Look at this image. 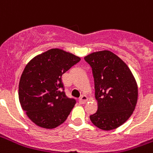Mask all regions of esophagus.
<instances>
[{
	"mask_svg": "<svg viewBox=\"0 0 153 153\" xmlns=\"http://www.w3.org/2000/svg\"><path fill=\"white\" fill-rule=\"evenodd\" d=\"M87 101H88V97L85 96V95H82L79 99V102L80 104H83V103L86 102Z\"/></svg>",
	"mask_w": 153,
	"mask_h": 153,
	"instance_id": "34e87169",
	"label": "esophagus"
}]
</instances>
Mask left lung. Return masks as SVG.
I'll return each instance as SVG.
<instances>
[{
	"mask_svg": "<svg viewBox=\"0 0 153 153\" xmlns=\"http://www.w3.org/2000/svg\"><path fill=\"white\" fill-rule=\"evenodd\" d=\"M93 71L97 111L90 115L93 125L111 130L123 125L134 112L138 86L127 65L110 51L84 57Z\"/></svg>",
	"mask_w": 153,
	"mask_h": 153,
	"instance_id": "8db88e82",
	"label": "left lung"
}]
</instances>
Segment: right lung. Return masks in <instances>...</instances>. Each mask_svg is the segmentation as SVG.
I'll list each match as a JSON object with an SVG mask.
<instances>
[{
	"instance_id": "1",
	"label": "right lung",
	"mask_w": 153,
	"mask_h": 153,
	"mask_svg": "<svg viewBox=\"0 0 153 153\" xmlns=\"http://www.w3.org/2000/svg\"><path fill=\"white\" fill-rule=\"evenodd\" d=\"M80 58L61 49H51L32 59L19 84V98L28 118L42 128H54L70 115L76 101L65 95L62 74Z\"/></svg>"
}]
</instances>
